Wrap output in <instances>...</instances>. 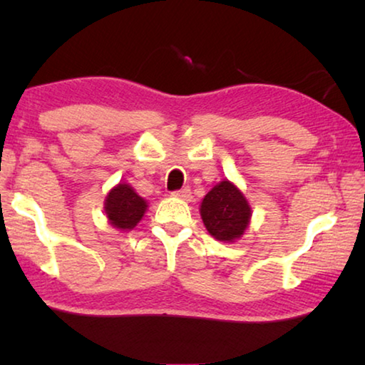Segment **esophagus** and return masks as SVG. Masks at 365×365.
Wrapping results in <instances>:
<instances>
[{"instance_id": "obj_1", "label": "esophagus", "mask_w": 365, "mask_h": 365, "mask_svg": "<svg viewBox=\"0 0 365 365\" xmlns=\"http://www.w3.org/2000/svg\"><path fill=\"white\" fill-rule=\"evenodd\" d=\"M172 196L180 197V200H183V201H191V190L190 188H182V190H178V191H174V193H172Z\"/></svg>"}]
</instances>
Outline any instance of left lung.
Masks as SVG:
<instances>
[{"mask_svg":"<svg viewBox=\"0 0 365 365\" xmlns=\"http://www.w3.org/2000/svg\"><path fill=\"white\" fill-rule=\"evenodd\" d=\"M200 214L211 237L219 242L233 243L250 227L252 211L243 191L225 178L202 197Z\"/></svg>","mask_w":365,"mask_h":365,"instance_id":"8db88e82","label":"left lung"}]
</instances>
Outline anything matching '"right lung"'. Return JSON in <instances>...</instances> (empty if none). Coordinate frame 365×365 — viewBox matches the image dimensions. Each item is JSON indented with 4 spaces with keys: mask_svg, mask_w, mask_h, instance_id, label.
<instances>
[{
    "mask_svg": "<svg viewBox=\"0 0 365 365\" xmlns=\"http://www.w3.org/2000/svg\"><path fill=\"white\" fill-rule=\"evenodd\" d=\"M148 201L143 200L133 187L120 182L109 190L104 200V214L108 222L120 232H130L143 219Z\"/></svg>",
    "mask_w": 365,
    "mask_h": 365,
    "instance_id": "right-lung-1",
    "label": "right lung"
}]
</instances>
